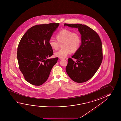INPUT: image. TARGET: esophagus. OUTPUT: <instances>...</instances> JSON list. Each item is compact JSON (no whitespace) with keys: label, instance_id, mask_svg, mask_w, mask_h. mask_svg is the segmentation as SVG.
Wrapping results in <instances>:
<instances>
[{"label":"esophagus","instance_id":"1","mask_svg":"<svg viewBox=\"0 0 121 121\" xmlns=\"http://www.w3.org/2000/svg\"><path fill=\"white\" fill-rule=\"evenodd\" d=\"M60 60H63V59H65V58H64L63 57H60Z\"/></svg>","mask_w":121,"mask_h":121}]
</instances>
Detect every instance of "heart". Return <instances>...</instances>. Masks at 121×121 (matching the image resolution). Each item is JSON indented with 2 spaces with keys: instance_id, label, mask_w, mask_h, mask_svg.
<instances>
[{
  "instance_id": "obj_1",
  "label": "heart",
  "mask_w": 121,
  "mask_h": 121,
  "mask_svg": "<svg viewBox=\"0 0 121 121\" xmlns=\"http://www.w3.org/2000/svg\"><path fill=\"white\" fill-rule=\"evenodd\" d=\"M56 36L57 40L51 38L48 44L53 49L57 50L59 48V43L63 42V48L55 53V56L57 57H65L72 52L77 51L81 45V36L78 32H73L67 29H63L58 32Z\"/></svg>"
}]
</instances>
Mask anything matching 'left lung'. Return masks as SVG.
<instances>
[{
	"mask_svg": "<svg viewBox=\"0 0 121 121\" xmlns=\"http://www.w3.org/2000/svg\"><path fill=\"white\" fill-rule=\"evenodd\" d=\"M64 26L77 28L81 35V46L68 59L66 71L73 81L85 82L93 77L101 65L103 58L101 39L95 31L84 24H65ZM73 58L77 60L73 61Z\"/></svg>",
	"mask_w": 121,
	"mask_h": 121,
	"instance_id": "1",
	"label": "left lung"
}]
</instances>
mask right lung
I'll list each match as a JSON object with an SVG mask.
<instances>
[{
	"mask_svg": "<svg viewBox=\"0 0 121 121\" xmlns=\"http://www.w3.org/2000/svg\"><path fill=\"white\" fill-rule=\"evenodd\" d=\"M59 25L53 23L33 26L20 40L17 53L19 68L25 79L32 85L44 83L57 62L58 57L47 58L54 53L48 41Z\"/></svg>",
	"mask_w": 121,
	"mask_h": 121,
	"instance_id": "add662e5",
	"label": "right lung"
}]
</instances>
